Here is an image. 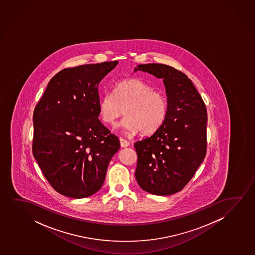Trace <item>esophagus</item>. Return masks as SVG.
<instances>
[{"label":"esophagus","instance_id":"34e87169","mask_svg":"<svg viewBox=\"0 0 255 255\" xmlns=\"http://www.w3.org/2000/svg\"><path fill=\"white\" fill-rule=\"evenodd\" d=\"M120 144H121V146L123 148H126V147H128L129 145V143L126 139H124V138H120Z\"/></svg>","mask_w":255,"mask_h":255}]
</instances>
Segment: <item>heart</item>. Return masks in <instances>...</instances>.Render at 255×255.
Masks as SVG:
<instances>
[{
    "label": "heart",
    "instance_id": "1",
    "mask_svg": "<svg viewBox=\"0 0 255 255\" xmlns=\"http://www.w3.org/2000/svg\"><path fill=\"white\" fill-rule=\"evenodd\" d=\"M124 109L126 117L118 127L127 132L139 130L148 135L163 125L167 115V99L143 81L126 79L116 84L114 92L105 91L103 94L99 115L104 122L112 124L123 115Z\"/></svg>",
    "mask_w": 255,
    "mask_h": 255
}]
</instances>
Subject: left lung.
<instances>
[{
    "instance_id": "obj_1",
    "label": "left lung",
    "mask_w": 255,
    "mask_h": 255,
    "mask_svg": "<svg viewBox=\"0 0 255 255\" xmlns=\"http://www.w3.org/2000/svg\"><path fill=\"white\" fill-rule=\"evenodd\" d=\"M136 70L163 79L168 110L163 125L134 144L137 154L135 177L143 191L171 195L188 184L206 157V105L181 71L161 63L140 64Z\"/></svg>"
}]
</instances>
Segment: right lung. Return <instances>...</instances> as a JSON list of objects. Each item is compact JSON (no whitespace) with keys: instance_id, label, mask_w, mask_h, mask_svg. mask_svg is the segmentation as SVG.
I'll return each instance as SVG.
<instances>
[{"instance_id":"add662e5","label":"right lung","mask_w":255,"mask_h":255,"mask_svg":"<svg viewBox=\"0 0 255 255\" xmlns=\"http://www.w3.org/2000/svg\"><path fill=\"white\" fill-rule=\"evenodd\" d=\"M119 62L61 70L33 115L32 151L46 179L62 195L83 199L101 189L118 136L98 119V85Z\"/></svg>"}]
</instances>
